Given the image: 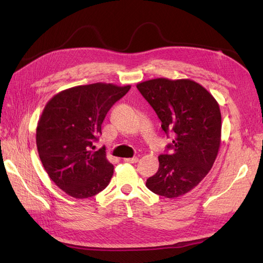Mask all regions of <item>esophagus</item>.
<instances>
[{"mask_svg": "<svg viewBox=\"0 0 263 263\" xmlns=\"http://www.w3.org/2000/svg\"><path fill=\"white\" fill-rule=\"evenodd\" d=\"M125 162H129V163H136L138 162V158L137 157H134V158H126L124 159Z\"/></svg>", "mask_w": 263, "mask_h": 263, "instance_id": "obj_1", "label": "esophagus"}]
</instances>
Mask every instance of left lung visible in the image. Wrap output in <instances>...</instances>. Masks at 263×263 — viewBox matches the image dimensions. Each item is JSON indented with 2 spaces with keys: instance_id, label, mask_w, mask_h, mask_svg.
<instances>
[{
  "instance_id": "8db88e82",
  "label": "left lung",
  "mask_w": 263,
  "mask_h": 263,
  "mask_svg": "<svg viewBox=\"0 0 263 263\" xmlns=\"http://www.w3.org/2000/svg\"><path fill=\"white\" fill-rule=\"evenodd\" d=\"M137 89L155 109L164 133L173 134L171 150L160 155L159 169L146 186L160 196L174 198L190 192L210 172L220 147L221 114L217 101L190 79L158 78Z\"/></svg>"
}]
</instances>
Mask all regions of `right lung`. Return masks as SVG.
<instances>
[{
  "label": "right lung",
  "mask_w": 263,
  "mask_h": 263,
  "mask_svg": "<svg viewBox=\"0 0 263 263\" xmlns=\"http://www.w3.org/2000/svg\"><path fill=\"white\" fill-rule=\"evenodd\" d=\"M130 85H78L55 94L47 103L36 129V145L46 172L63 192L86 198L104 190L114 165L105 148L95 151L102 123Z\"/></svg>",
  "instance_id": "1"
}]
</instances>
